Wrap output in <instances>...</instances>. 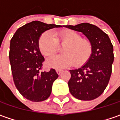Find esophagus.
Wrapping results in <instances>:
<instances>
[{"mask_svg": "<svg viewBox=\"0 0 120 120\" xmlns=\"http://www.w3.org/2000/svg\"><path fill=\"white\" fill-rule=\"evenodd\" d=\"M56 73H57L58 74H60L61 73V72H62V70H59V69H57V70H56Z\"/></svg>", "mask_w": 120, "mask_h": 120, "instance_id": "esophagus-1", "label": "esophagus"}]
</instances>
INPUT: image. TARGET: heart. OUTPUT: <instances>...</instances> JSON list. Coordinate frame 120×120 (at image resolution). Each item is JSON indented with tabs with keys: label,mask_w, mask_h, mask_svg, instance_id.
Returning <instances> with one entry per match:
<instances>
[{
	"label": "heart",
	"mask_w": 120,
	"mask_h": 120,
	"mask_svg": "<svg viewBox=\"0 0 120 120\" xmlns=\"http://www.w3.org/2000/svg\"><path fill=\"white\" fill-rule=\"evenodd\" d=\"M38 44L41 54L45 56L55 54L59 45H65L61 50L63 55L51 56L46 61L48 67L55 69L64 68L74 64L75 66H81L89 60L92 53L90 40L81 38L78 33L72 30L58 32L55 35L46 31L41 35Z\"/></svg>",
	"instance_id": "1"
}]
</instances>
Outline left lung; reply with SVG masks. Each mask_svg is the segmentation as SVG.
<instances>
[{
	"label": "left lung",
	"instance_id": "obj_1",
	"mask_svg": "<svg viewBox=\"0 0 120 120\" xmlns=\"http://www.w3.org/2000/svg\"><path fill=\"white\" fill-rule=\"evenodd\" d=\"M65 27L81 32L92 45V53L87 63L80 68L70 70V91L79 100L97 98L106 89L112 72L114 55L111 41L104 31L89 23L65 25Z\"/></svg>",
	"mask_w": 120,
	"mask_h": 120
}]
</instances>
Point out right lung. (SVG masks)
<instances>
[{
  "mask_svg": "<svg viewBox=\"0 0 120 120\" xmlns=\"http://www.w3.org/2000/svg\"><path fill=\"white\" fill-rule=\"evenodd\" d=\"M59 27L63 26L33 21L19 28L11 39L9 56L13 82L22 96L30 101L46 100L59 76L55 69L40 71L44 58L38 44L44 32Z\"/></svg>",
  "mask_w": 120,
  "mask_h": 120,
  "instance_id": "right-lung-1",
  "label": "right lung"
}]
</instances>
